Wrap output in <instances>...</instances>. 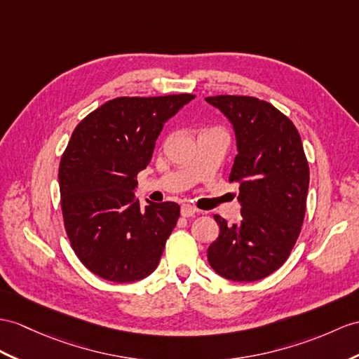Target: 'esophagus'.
I'll return each instance as SVG.
<instances>
[{
	"instance_id": "1",
	"label": "esophagus",
	"mask_w": 359,
	"mask_h": 359,
	"mask_svg": "<svg viewBox=\"0 0 359 359\" xmlns=\"http://www.w3.org/2000/svg\"><path fill=\"white\" fill-rule=\"evenodd\" d=\"M196 212H198V210H196L194 205H190V204H184V205H181V216H184V217H190V216H194Z\"/></svg>"
}]
</instances>
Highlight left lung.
I'll return each instance as SVG.
<instances>
[{
	"label": "left lung",
	"mask_w": 359,
	"mask_h": 359,
	"mask_svg": "<svg viewBox=\"0 0 359 359\" xmlns=\"http://www.w3.org/2000/svg\"><path fill=\"white\" fill-rule=\"evenodd\" d=\"M205 100L230 120L238 155L230 182L239 184L241 221L215 215L219 236L208 264L234 282H256L280 268L299 238L309 187V165L292 121L273 104L250 95Z\"/></svg>",
	"instance_id": "1"
}]
</instances>
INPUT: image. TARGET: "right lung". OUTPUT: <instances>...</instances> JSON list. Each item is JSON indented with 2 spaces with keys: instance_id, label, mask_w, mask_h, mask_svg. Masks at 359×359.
<instances>
[{
  "instance_id": "add662e5",
  "label": "right lung",
  "mask_w": 359,
  "mask_h": 359,
  "mask_svg": "<svg viewBox=\"0 0 359 359\" xmlns=\"http://www.w3.org/2000/svg\"><path fill=\"white\" fill-rule=\"evenodd\" d=\"M191 99L117 97L73 130L59 164L65 231L79 260L104 280L137 282L158 266L180 205L140 207L137 175L149 164L165 121Z\"/></svg>"
}]
</instances>
